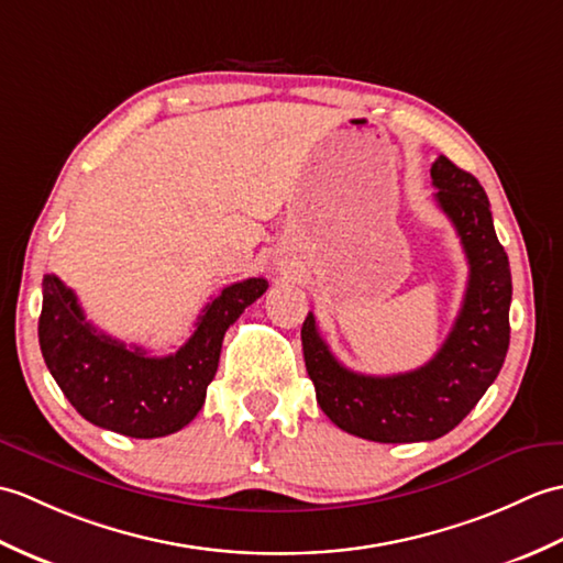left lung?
Listing matches in <instances>:
<instances>
[{
    "label": "left lung",
    "mask_w": 563,
    "mask_h": 563,
    "mask_svg": "<svg viewBox=\"0 0 563 563\" xmlns=\"http://www.w3.org/2000/svg\"><path fill=\"white\" fill-rule=\"evenodd\" d=\"M435 202L453 221L467 255L465 301L448 340L417 371L364 376L344 368L308 313L301 340L318 405L342 431L376 443L441 439L479 402L504 366L510 340V267L498 243L489 197L472 173L439 156L431 166Z\"/></svg>",
    "instance_id": "left-lung-1"
}]
</instances>
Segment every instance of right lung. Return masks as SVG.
I'll return each mask as SVG.
<instances>
[{"mask_svg":"<svg viewBox=\"0 0 563 563\" xmlns=\"http://www.w3.org/2000/svg\"><path fill=\"white\" fill-rule=\"evenodd\" d=\"M267 286L262 277L227 286L202 308L192 336L176 354L148 356L146 349L96 330L77 294L45 274L37 340L59 390L86 421L132 439H161L187 427L202 409L223 334Z\"/></svg>","mask_w":563,"mask_h":563,"instance_id":"add662e5","label":"right lung"}]
</instances>
